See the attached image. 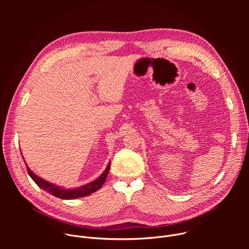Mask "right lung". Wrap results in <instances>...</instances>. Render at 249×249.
Listing matches in <instances>:
<instances>
[{"mask_svg":"<svg viewBox=\"0 0 249 249\" xmlns=\"http://www.w3.org/2000/svg\"><path fill=\"white\" fill-rule=\"evenodd\" d=\"M109 168H110V161L107 164V166H106L103 173L95 180H93V181H91V182H89L86 185H83L81 187H78V188L65 189L63 187L57 186L53 183H50V182L40 178L39 176H37L36 174H34L29 169V167L26 165V169H27V172H28L29 176L31 177L32 180L35 183H36L41 189H43L44 191H46V192H48V193H50V194H52V195H54V196H56L60 199H66V200H72V199L85 197V196H88V195L97 191L102 186V184L105 182L106 177H107L108 172H109Z\"/></svg>","mask_w":249,"mask_h":249,"instance_id":"obj_1","label":"right lung"}]
</instances>
